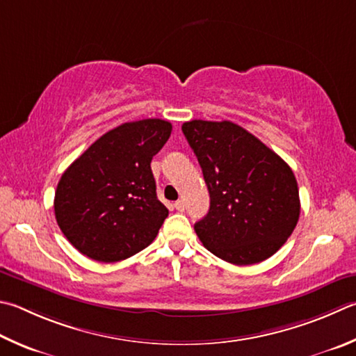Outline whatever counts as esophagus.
I'll use <instances>...</instances> for the list:
<instances>
[{
	"instance_id": "34e87169",
	"label": "esophagus",
	"mask_w": 356,
	"mask_h": 356,
	"mask_svg": "<svg viewBox=\"0 0 356 356\" xmlns=\"http://www.w3.org/2000/svg\"><path fill=\"white\" fill-rule=\"evenodd\" d=\"M174 207H176V210L184 211L185 210V202L182 199H179V200H176V202H174Z\"/></svg>"
}]
</instances>
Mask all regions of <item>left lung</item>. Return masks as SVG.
Returning <instances> with one entry per match:
<instances>
[{
	"mask_svg": "<svg viewBox=\"0 0 356 356\" xmlns=\"http://www.w3.org/2000/svg\"><path fill=\"white\" fill-rule=\"evenodd\" d=\"M182 132L210 193V210L195 224L199 240L213 255L238 266L274 255L300 215L293 170L232 121H186Z\"/></svg>",
	"mask_w": 356,
	"mask_h": 356,
	"instance_id": "left-lung-1",
	"label": "left lung"
}]
</instances>
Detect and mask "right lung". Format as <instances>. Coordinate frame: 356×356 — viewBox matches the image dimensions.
Segmentation results:
<instances>
[{
	"instance_id": "obj_1",
	"label": "right lung",
	"mask_w": 356,
	"mask_h": 356,
	"mask_svg": "<svg viewBox=\"0 0 356 356\" xmlns=\"http://www.w3.org/2000/svg\"><path fill=\"white\" fill-rule=\"evenodd\" d=\"M171 131V122L159 118L124 122L96 140L62 174L56 219L81 254L113 263L154 241L168 209L157 199L151 160Z\"/></svg>"
}]
</instances>
